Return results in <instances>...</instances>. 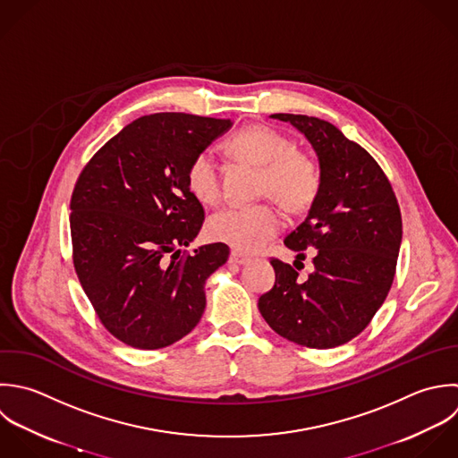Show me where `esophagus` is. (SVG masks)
<instances>
[{
  "label": "esophagus",
  "instance_id": "34e87169",
  "mask_svg": "<svg viewBox=\"0 0 458 458\" xmlns=\"http://www.w3.org/2000/svg\"><path fill=\"white\" fill-rule=\"evenodd\" d=\"M230 262L232 264H246V262H250V257L244 255V253H239V251H232L230 253Z\"/></svg>",
  "mask_w": 458,
  "mask_h": 458
}]
</instances>
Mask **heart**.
<instances>
[{"label": "heart", "mask_w": 458, "mask_h": 458, "mask_svg": "<svg viewBox=\"0 0 458 458\" xmlns=\"http://www.w3.org/2000/svg\"><path fill=\"white\" fill-rule=\"evenodd\" d=\"M228 151L251 165L260 167L259 189L273 196L287 210L300 212L312 205L321 187L316 160L294 149V142L282 131L255 124L235 133ZM187 187L203 205L217 203L221 196L219 167L210 149H203L187 167ZM284 219L271 203L228 207L208 219V235L241 251H257L282 228Z\"/></svg>", "instance_id": "b5f03b06"}]
</instances>
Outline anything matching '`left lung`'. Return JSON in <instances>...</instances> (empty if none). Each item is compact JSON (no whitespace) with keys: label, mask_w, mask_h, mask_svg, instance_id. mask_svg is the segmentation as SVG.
I'll use <instances>...</instances> for the list:
<instances>
[{"label":"left lung","mask_w":458,"mask_h":458,"mask_svg":"<svg viewBox=\"0 0 458 458\" xmlns=\"http://www.w3.org/2000/svg\"><path fill=\"white\" fill-rule=\"evenodd\" d=\"M312 144L321 187L305 221L285 237L296 262L312 251L314 271L301 280L278 259L275 285L259 300L266 323L296 344L328 350L357 337L386 301L402 246V212L378 162L328 121L273 114ZM298 267V266H296Z\"/></svg>","instance_id":"1"}]
</instances>
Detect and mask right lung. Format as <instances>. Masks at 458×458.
Instances as JSON below:
<instances>
[{
    "instance_id": "right-lung-1",
    "label": "right lung",
    "mask_w": 458,
    "mask_h": 458,
    "mask_svg": "<svg viewBox=\"0 0 458 458\" xmlns=\"http://www.w3.org/2000/svg\"><path fill=\"white\" fill-rule=\"evenodd\" d=\"M230 119L183 112L142 115L83 167L71 196L72 264L103 327L139 350L165 348L201 319L205 282L230 255L223 242L180 250L205 210L187 187L194 155Z\"/></svg>"
}]
</instances>
